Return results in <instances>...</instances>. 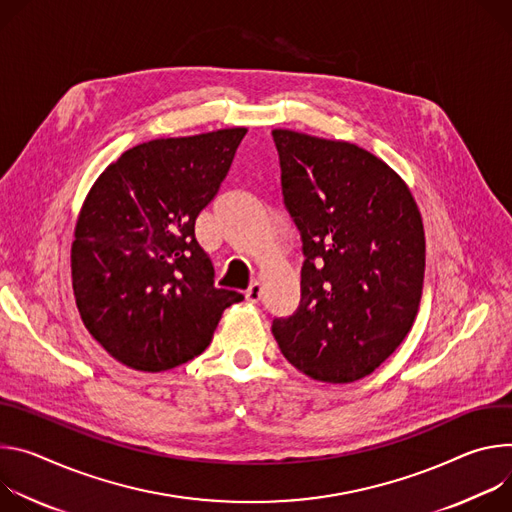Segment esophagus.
Listing matches in <instances>:
<instances>
[{
    "label": "esophagus",
    "instance_id": "esophagus-1",
    "mask_svg": "<svg viewBox=\"0 0 512 512\" xmlns=\"http://www.w3.org/2000/svg\"><path fill=\"white\" fill-rule=\"evenodd\" d=\"M260 297H262V285H260V282H252L250 289L246 291V301H250V303H258V301H260Z\"/></svg>",
    "mask_w": 512,
    "mask_h": 512
}]
</instances>
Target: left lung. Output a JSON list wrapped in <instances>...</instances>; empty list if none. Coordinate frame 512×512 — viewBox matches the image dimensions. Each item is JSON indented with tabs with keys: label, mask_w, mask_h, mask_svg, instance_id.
<instances>
[{
	"label": "left lung",
	"mask_w": 512,
	"mask_h": 512,
	"mask_svg": "<svg viewBox=\"0 0 512 512\" xmlns=\"http://www.w3.org/2000/svg\"><path fill=\"white\" fill-rule=\"evenodd\" d=\"M282 195L301 238V307L276 319L278 348L319 382L372 374L413 327L425 274V230L407 183L372 152L272 130Z\"/></svg>",
	"instance_id": "1"
}]
</instances>
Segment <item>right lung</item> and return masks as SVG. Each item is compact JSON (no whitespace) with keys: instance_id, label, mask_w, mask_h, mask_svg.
<instances>
[{"instance_id":"add662e5","label":"right lung","mask_w":512,"mask_h":512,"mask_svg":"<svg viewBox=\"0 0 512 512\" xmlns=\"http://www.w3.org/2000/svg\"><path fill=\"white\" fill-rule=\"evenodd\" d=\"M248 128L156 138L126 150L89 189L71 246L73 293L97 344L140 372L199 356L244 295L215 289L195 219Z\"/></svg>"}]
</instances>
